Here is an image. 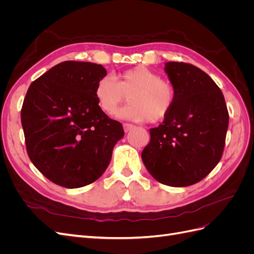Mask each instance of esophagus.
Returning <instances> with one entry per match:
<instances>
[{"label": "esophagus", "mask_w": 254, "mask_h": 254, "mask_svg": "<svg viewBox=\"0 0 254 254\" xmlns=\"http://www.w3.org/2000/svg\"><path fill=\"white\" fill-rule=\"evenodd\" d=\"M123 128H124V131L127 133L130 131V130H132L134 128V126L131 124H124L123 125Z\"/></svg>", "instance_id": "esophagus-1"}]
</instances>
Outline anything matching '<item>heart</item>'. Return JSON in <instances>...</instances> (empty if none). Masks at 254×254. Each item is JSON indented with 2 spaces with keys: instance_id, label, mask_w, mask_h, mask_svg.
I'll list each match as a JSON object with an SVG mask.
<instances>
[{
  "instance_id": "1",
  "label": "heart",
  "mask_w": 254,
  "mask_h": 254,
  "mask_svg": "<svg viewBox=\"0 0 254 254\" xmlns=\"http://www.w3.org/2000/svg\"><path fill=\"white\" fill-rule=\"evenodd\" d=\"M94 95L103 112L112 115L120 105L130 103L117 113V118L133 122L157 123L173 109L176 91L173 84L145 66H136L121 73L118 81L106 75L96 82Z\"/></svg>"
}]
</instances>
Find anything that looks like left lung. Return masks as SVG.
<instances>
[{
  "instance_id": "left-lung-1",
  "label": "left lung",
  "mask_w": 254,
  "mask_h": 254,
  "mask_svg": "<svg viewBox=\"0 0 254 254\" xmlns=\"http://www.w3.org/2000/svg\"><path fill=\"white\" fill-rule=\"evenodd\" d=\"M164 71L175 88L176 101L162 124L149 129L150 142L142 160L160 183L189 187L218 164L229 113L222 92L199 67L170 61Z\"/></svg>"
}]
</instances>
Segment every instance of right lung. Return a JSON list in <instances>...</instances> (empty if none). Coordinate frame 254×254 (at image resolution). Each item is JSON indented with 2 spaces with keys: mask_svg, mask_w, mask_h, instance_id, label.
I'll use <instances>...</instances> for the list:
<instances>
[{
  "mask_svg": "<svg viewBox=\"0 0 254 254\" xmlns=\"http://www.w3.org/2000/svg\"><path fill=\"white\" fill-rule=\"evenodd\" d=\"M102 64L64 61L30 84L21 110L28 157L43 176L66 189L94 182L124 136L94 95Z\"/></svg>",
  "mask_w": 254,
  "mask_h": 254,
  "instance_id": "1",
  "label": "right lung"
}]
</instances>
